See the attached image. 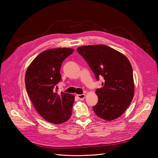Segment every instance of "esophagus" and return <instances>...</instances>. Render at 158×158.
I'll use <instances>...</instances> for the list:
<instances>
[{"mask_svg": "<svg viewBox=\"0 0 158 158\" xmlns=\"http://www.w3.org/2000/svg\"><path fill=\"white\" fill-rule=\"evenodd\" d=\"M76 96L77 98L80 99V100H83L85 98V94H78V95H76Z\"/></svg>", "mask_w": 158, "mask_h": 158, "instance_id": "1", "label": "esophagus"}]
</instances>
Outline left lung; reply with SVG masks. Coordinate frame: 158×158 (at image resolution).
Instances as JSON below:
<instances>
[{
  "instance_id": "left-lung-1",
  "label": "left lung",
  "mask_w": 158,
  "mask_h": 158,
  "mask_svg": "<svg viewBox=\"0 0 158 158\" xmlns=\"http://www.w3.org/2000/svg\"><path fill=\"white\" fill-rule=\"evenodd\" d=\"M77 52L87 62L97 80L103 78L101 88L95 90L98 102L93 107L97 115L107 121L120 117L134 96L133 72L127 57L105 45L80 47Z\"/></svg>"
}]
</instances>
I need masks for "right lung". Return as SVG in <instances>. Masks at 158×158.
Wrapping results in <instances>:
<instances>
[{"label":"right lung","instance_id":"1","mask_svg":"<svg viewBox=\"0 0 158 158\" xmlns=\"http://www.w3.org/2000/svg\"><path fill=\"white\" fill-rule=\"evenodd\" d=\"M74 52L69 48L46 50L38 55L27 69L25 84L33 106L47 121L61 124L70 118L74 95L61 92L56 85L61 80L64 60Z\"/></svg>","mask_w":158,"mask_h":158}]
</instances>
